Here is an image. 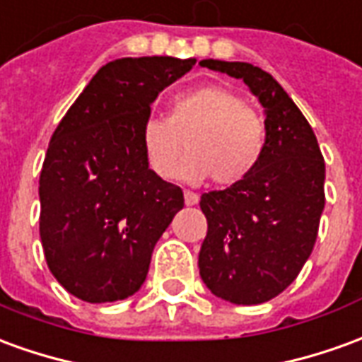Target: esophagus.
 I'll list each match as a JSON object with an SVG mask.
<instances>
[{"instance_id":"1","label":"esophagus","mask_w":362,"mask_h":362,"mask_svg":"<svg viewBox=\"0 0 362 362\" xmlns=\"http://www.w3.org/2000/svg\"><path fill=\"white\" fill-rule=\"evenodd\" d=\"M184 202H186V206H196L199 202V196L196 194V192H189V189H186L184 192Z\"/></svg>"}]
</instances>
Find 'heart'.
Masks as SVG:
<instances>
[{
	"mask_svg": "<svg viewBox=\"0 0 362 362\" xmlns=\"http://www.w3.org/2000/svg\"><path fill=\"white\" fill-rule=\"evenodd\" d=\"M141 148L148 168L163 180L182 176L217 186L247 180L267 151V123L259 111L221 86H202L176 95L166 119L148 117L141 127Z\"/></svg>",
	"mask_w": 362,
	"mask_h": 362,
	"instance_id": "1",
	"label": "heart"
}]
</instances>
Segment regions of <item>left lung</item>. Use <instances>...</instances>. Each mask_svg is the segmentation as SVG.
I'll list each match as a JSON object with an SVG mask.
<instances>
[{"label":"left lung","mask_w":362,"mask_h":362,"mask_svg":"<svg viewBox=\"0 0 362 362\" xmlns=\"http://www.w3.org/2000/svg\"><path fill=\"white\" fill-rule=\"evenodd\" d=\"M241 78L267 113V151L241 184L202 194L199 276L221 300L252 305L284 292L310 259L325 206V163L310 123L276 80L249 62L202 60Z\"/></svg>","instance_id":"left-lung-1"}]
</instances>
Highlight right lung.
Masks as SVG:
<instances>
[{"label":"right lung","mask_w":362,"mask_h":362,"mask_svg":"<svg viewBox=\"0 0 362 362\" xmlns=\"http://www.w3.org/2000/svg\"><path fill=\"white\" fill-rule=\"evenodd\" d=\"M196 58L107 62L50 137L39 180L40 243L52 276L90 304L117 302L145 282L153 249L184 207L141 148L151 103Z\"/></svg>","instance_id":"obj_1"}]
</instances>
